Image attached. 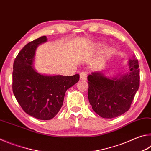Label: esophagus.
<instances>
[{"label":"esophagus","mask_w":151,"mask_h":151,"mask_svg":"<svg viewBox=\"0 0 151 151\" xmlns=\"http://www.w3.org/2000/svg\"><path fill=\"white\" fill-rule=\"evenodd\" d=\"M80 78L83 81L86 80V78H87V74H86L85 71H83V72L80 73Z\"/></svg>","instance_id":"esophagus-1"}]
</instances>
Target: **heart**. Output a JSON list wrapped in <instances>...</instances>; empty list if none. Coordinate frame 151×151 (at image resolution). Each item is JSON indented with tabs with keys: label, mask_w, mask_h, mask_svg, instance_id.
I'll return each mask as SVG.
<instances>
[{
	"label": "heart",
	"mask_w": 151,
	"mask_h": 151,
	"mask_svg": "<svg viewBox=\"0 0 151 151\" xmlns=\"http://www.w3.org/2000/svg\"><path fill=\"white\" fill-rule=\"evenodd\" d=\"M111 50L110 48H107L106 50H105V51L103 52V55L101 56V57L99 58V60H98V63L99 64H103L104 60H105L106 58L109 57V56L111 55Z\"/></svg>",
	"instance_id": "obj_1"
}]
</instances>
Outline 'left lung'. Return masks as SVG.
Instances as JSON below:
<instances>
[{
    "mask_svg": "<svg viewBox=\"0 0 151 151\" xmlns=\"http://www.w3.org/2000/svg\"><path fill=\"white\" fill-rule=\"evenodd\" d=\"M129 72L112 78L97 71L88 76V97L92 109L104 119L117 117L129 111L140 85L139 65L133 57Z\"/></svg>",
    "mask_w": 151,
    "mask_h": 151,
    "instance_id": "1",
    "label": "left lung"
}]
</instances>
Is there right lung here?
I'll list each match as a JSON object with an SVG mask.
<instances>
[{"label": "right lung", "mask_w": 151, "mask_h": 151, "mask_svg": "<svg viewBox=\"0 0 151 151\" xmlns=\"http://www.w3.org/2000/svg\"><path fill=\"white\" fill-rule=\"evenodd\" d=\"M46 36L28 43L15 58L12 72V91L27 114L40 120H50L63 106L66 91L79 80L73 76L45 75L33 66L38 46L47 42Z\"/></svg>", "instance_id": "1"}]
</instances>
